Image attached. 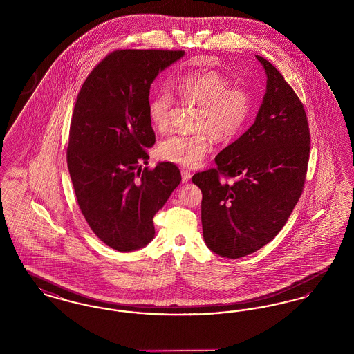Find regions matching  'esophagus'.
<instances>
[{
	"label": "esophagus",
	"instance_id": "obj_1",
	"mask_svg": "<svg viewBox=\"0 0 354 354\" xmlns=\"http://www.w3.org/2000/svg\"><path fill=\"white\" fill-rule=\"evenodd\" d=\"M191 172L188 169H182V182L187 183L189 179H191Z\"/></svg>",
	"mask_w": 354,
	"mask_h": 354
}]
</instances>
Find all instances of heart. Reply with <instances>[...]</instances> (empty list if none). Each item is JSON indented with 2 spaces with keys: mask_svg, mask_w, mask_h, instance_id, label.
I'll list each match as a JSON object with an SVG mask.
<instances>
[{
  "mask_svg": "<svg viewBox=\"0 0 354 354\" xmlns=\"http://www.w3.org/2000/svg\"><path fill=\"white\" fill-rule=\"evenodd\" d=\"M176 97L198 107L192 134L171 135L158 146V155L175 165L195 167L211 149V136L227 142L240 134L252 114V100L247 90L231 87L230 80L215 70L185 74L171 82ZM175 100L167 91H158L149 102L152 129L166 133L171 127Z\"/></svg>",
  "mask_w": 354,
  "mask_h": 354,
  "instance_id": "heart-1",
  "label": "heart"
}]
</instances>
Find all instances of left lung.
I'll return each mask as SVG.
<instances>
[{
  "instance_id": "obj_1",
  "label": "left lung",
  "mask_w": 354,
  "mask_h": 354,
  "mask_svg": "<svg viewBox=\"0 0 354 354\" xmlns=\"http://www.w3.org/2000/svg\"><path fill=\"white\" fill-rule=\"evenodd\" d=\"M267 91L252 126L198 172L203 237L212 252L239 259L268 244L284 227L303 192L310 133L303 103L267 59ZM231 177V184L221 181Z\"/></svg>"
}]
</instances>
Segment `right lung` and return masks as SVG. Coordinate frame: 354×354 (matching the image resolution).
Here are the masks:
<instances>
[{"label":"right lung","instance_id":"right-lung-1","mask_svg":"<svg viewBox=\"0 0 354 354\" xmlns=\"http://www.w3.org/2000/svg\"><path fill=\"white\" fill-rule=\"evenodd\" d=\"M183 50H117L86 78L74 106L68 167L81 212L102 241L119 252L147 245L153 216L179 185L169 162L145 167L155 143L150 87Z\"/></svg>","mask_w":354,"mask_h":354}]
</instances>
